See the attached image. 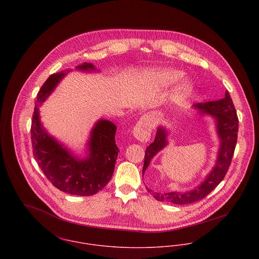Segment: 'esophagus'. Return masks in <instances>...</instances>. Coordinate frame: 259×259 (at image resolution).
Wrapping results in <instances>:
<instances>
[{
	"mask_svg": "<svg viewBox=\"0 0 259 259\" xmlns=\"http://www.w3.org/2000/svg\"><path fill=\"white\" fill-rule=\"evenodd\" d=\"M151 134V120L148 115H144L134 128V136L141 142H148Z\"/></svg>",
	"mask_w": 259,
	"mask_h": 259,
	"instance_id": "34e87169",
	"label": "esophagus"
}]
</instances>
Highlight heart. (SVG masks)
Returning a JSON list of instances; mask_svg holds the SVG:
<instances>
[{
    "label": "heart",
    "mask_w": 259,
    "mask_h": 259,
    "mask_svg": "<svg viewBox=\"0 0 259 259\" xmlns=\"http://www.w3.org/2000/svg\"><path fill=\"white\" fill-rule=\"evenodd\" d=\"M185 74L182 71L176 70V69H167V70H163L162 72H160L159 74V78L165 82V83H175L180 81ZM192 91V88L189 83L185 82L184 84H182V87L179 88V90L176 93V100L177 101H183L185 98H187L190 93Z\"/></svg>",
    "instance_id": "obj_1"
}]
</instances>
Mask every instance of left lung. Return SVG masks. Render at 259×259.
I'll use <instances>...</instances> for the list:
<instances>
[{"instance_id": "left-lung-1", "label": "left lung", "mask_w": 259, "mask_h": 259, "mask_svg": "<svg viewBox=\"0 0 259 259\" xmlns=\"http://www.w3.org/2000/svg\"><path fill=\"white\" fill-rule=\"evenodd\" d=\"M196 107L202 112H207L213 115L217 119L218 133L222 143L215 166L201 185L190 191L153 192L151 189H148L149 192H152L151 194L158 201H165L175 204H189L196 202L204 198L221 184L229 168L236 147L238 133V117L229 93L225 92V97L222 100L200 103ZM166 144V132L164 128L158 127L153 143H151L146 149L143 174H145L148 168L150 159L155 155V153L164 148Z\"/></svg>"}]
</instances>
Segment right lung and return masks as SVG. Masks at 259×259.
<instances>
[{"label":"right lung","mask_w":259,"mask_h":259,"mask_svg":"<svg viewBox=\"0 0 259 259\" xmlns=\"http://www.w3.org/2000/svg\"><path fill=\"white\" fill-rule=\"evenodd\" d=\"M78 70H95L93 64L83 63ZM66 73L51 74L39 89L33 112L31 139L34 157L37 165L58 189L74 195L89 196L103 189L112 177L119 152L115 145L116 126L109 120L101 119L92 131L90 155L78 160L62 148L44 130L39 122L38 109Z\"/></svg>","instance_id":"obj_1"}]
</instances>
